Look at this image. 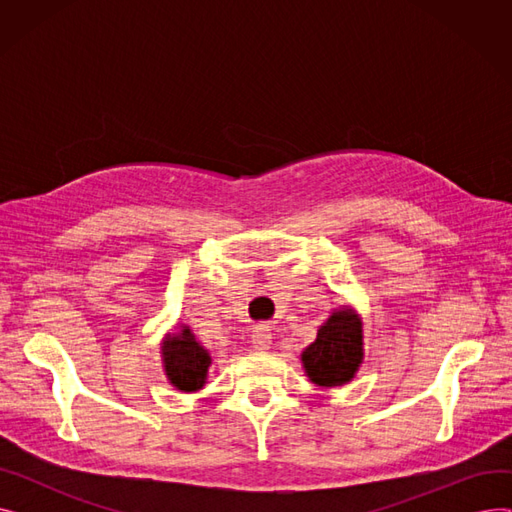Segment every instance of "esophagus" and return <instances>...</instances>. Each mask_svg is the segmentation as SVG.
<instances>
[{"label":"esophagus","instance_id":"1","mask_svg":"<svg viewBox=\"0 0 512 512\" xmlns=\"http://www.w3.org/2000/svg\"><path fill=\"white\" fill-rule=\"evenodd\" d=\"M251 344H253L255 351H261V353L270 351L272 344H274V334H272L270 326L259 324V326L253 330V336H251Z\"/></svg>","mask_w":512,"mask_h":512}]
</instances>
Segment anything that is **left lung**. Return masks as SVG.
Listing matches in <instances>:
<instances>
[{"instance_id":"1","label":"left lung","mask_w":512,"mask_h":512,"mask_svg":"<svg viewBox=\"0 0 512 512\" xmlns=\"http://www.w3.org/2000/svg\"><path fill=\"white\" fill-rule=\"evenodd\" d=\"M363 319L355 307H336L319 326L315 342L301 353L303 371L319 388H338L353 382L365 359Z\"/></svg>"}]
</instances>
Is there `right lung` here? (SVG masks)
Here are the masks:
<instances>
[{
    "label": "right lung",
    "instance_id": "add662e5",
    "mask_svg": "<svg viewBox=\"0 0 512 512\" xmlns=\"http://www.w3.org/2000/svg\"><path fill=\"white\" fill-rule=\"evenodd\" d=\"M159 355L170 386L186 394L205 388L213 359L191 328L182 324L168 332L161 340Z\"/></svg>",
    "mask_w": 512,
    "mask_h": 512
}]
</instances>
